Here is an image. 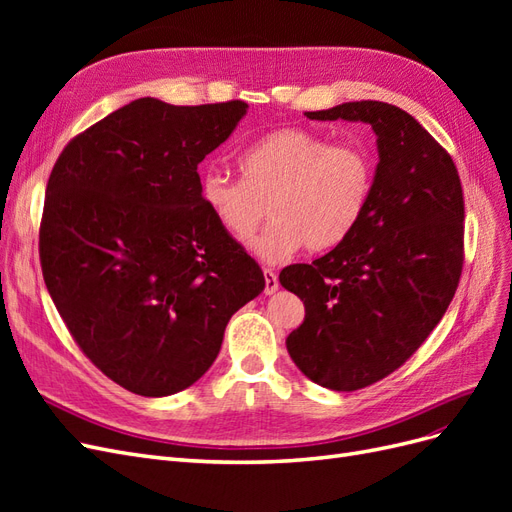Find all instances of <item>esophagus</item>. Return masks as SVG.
<instances>
[{
	"label": "esophagus",
	"mask_w": 512,
	"mask_h": 512,
	"mask_svg": "<svg viewBox=\"0 0 512 512\" xmlns=\"http://www.w3.org/2000/svg\"><path fill=\"white\" fill-rule=\"evenodd\" d=\"M262 273H265V294H273L277 288H280V282H277V275L271 269H265Z\"/></svg>",
	"instance_id": "esophagus-1"
}]
</instances>
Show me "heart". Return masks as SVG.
I'll use <instances>...</instances> for the list:
<instances>
[{
	"label": "heart",
	"mask_w": 512,
	"mask_h": 512,
	"mask_svg": "<svg viewBox=\"0 0 512 512\" xmlns=\"http://www.w3.org/2000/svg\"><path fill=\"white\" fill-rule=\"evenodd\" d=\"M243 181L209 170L200 179V198L226 235L245 243L267 207L273 222L252 243L258 258L277 262L303 245L327 252L344 243L363 220L374 164L352 145L301 128L267 134L239 158Z\"/></svg>",
	"instance_id": "obj_1"
}]
</instances>
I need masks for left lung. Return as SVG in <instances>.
Listing matches in <instances>:
<instances>
[{
  "label": "left lung",
  "mask_w": 512,
  "mask_h": 512,
  "mask_svg": "<svg viewBox=\"0 0 512 512\" xmlns=\"http://www.w3.org/2000/svg\"><path fill=\"white\" fill-rule=\"evenodd\" d=\"M361 121L378 145L374 190L352 235L280 284L305 305L286 337L290 359L331 391L389 376L418 350L451 305L463 267V192L451 156L401 108L344 102L305 113Z\"/></svg>",
  "instance_id": "left-lung-1"
}]
</instances>
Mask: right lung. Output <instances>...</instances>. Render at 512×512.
I'll return each instance as SVG.
<instances>
[{
    "label": "right lung",
    "instance_id": "obj_1",
    "mask_svg": "<svg viewBox=\"0 0 512 512\" xmlns=\"http://www.w3.org/2000/svg\"><path fill=\"white\" fill-rule=\"evenodd\" d=\"M245 113L241 100L138 98L76 136L53 166L44 284L87 359L136 395L192 386L230 316L265 290L254 258L205 207L196 173Z\"/></svg>",
    "mask_w": 512,
    "mask_h": 512
}]
</instances>
